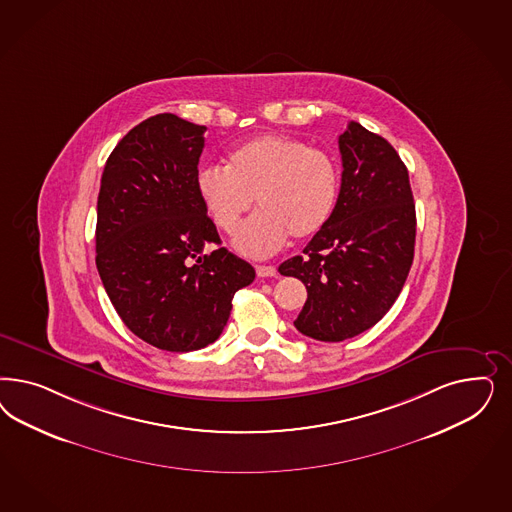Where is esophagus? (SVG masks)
I'll list each match as a JSON object with an SVG mask.
<instances>
[{
	"label": "esophagus",
	"mask_w": 512,
	"mask_h": 512,
	"mask_svg": "<svg viewBox=\"0 0 512 512\" xmlns=\"http://www.w3.org/2000/svg\"><path fill=\"white\" fill-rule=\"evenodd\" d=\"M256 275L258 277H277V267L275 265H256Z\"/></svg>",
	"instance_id": "esophagus-1"
}]
</instances>
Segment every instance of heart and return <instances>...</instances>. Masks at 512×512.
<instances>
[{"instance_id":"heart-1","label":"heart","mask_w":512,"mask_h":512,"mask_svg":"<svg viewBox=\"0 0 512 512\" xmlns=\"http://www.w3.org/2000/svg\"><path fill=\"white\" fill-rule=\"evenodd\" d=\"M339 181V167L328 152L267 133L231 150L228 167H201L196 190L216 226L230 235L258 199L262 209L243 226L235 247L248 256H269L290 235L307 239L330 222Z\"/></svg>"}]
</instances>
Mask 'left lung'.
I'll return each mask as SVG.
<instances>
[{"mask_svg": "<svg viewBox=\"0 0 512 512\" xmlns=\"http://www.w3.org/2000/svg\"><path fill=\"white\" fill-rule=\"evenodd\" d=\"M341 190L330 222L301 256L279 265L307 288L294 326L339 343L373 328L394 305L413 265L416 213L396 149L362 124L339 135Z\"/></svg>", "mask_w": 512, "mask_h": 512, "instance_id": "8db88e82", "label": "left lung"}]
</instances>
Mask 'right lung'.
Masks as SVG:
<instances>
[{
	"mask_svg": "<svg viewBox=\"0 0 512 512\" xmlns=\"http://www.w3.org/2000/svg\"><path fill=\"white\" fill-rule=\"evenodd\" d=\"M205 126L150 116L116 145L101 175L96 265L122 322L152 347L190 352L215 343L233 294L254 267L220 247L196 190Z\"/></svg>",
	"mask_w": 512,
	"mask_h": 512,
	"instance_id": "right-lung-1",
	"label": "right lung"
}]
</instances>
